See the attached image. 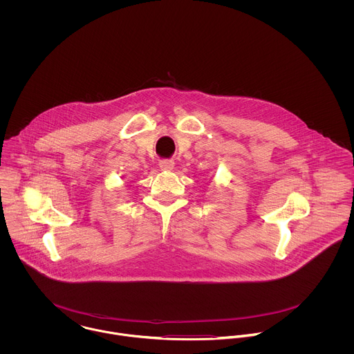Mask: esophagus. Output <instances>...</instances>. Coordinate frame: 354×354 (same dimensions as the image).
Segmentation results:
<instances>
[{"instance_id":"1","label":"esophagus","mask_w":354,"mask_h":354,"mask_svg":"<svg viewBox=\"0 0 354 354\" xmlns=\"http://www.w3.org/2000/svg\"><path fill=\"white\" fill-rule=\"evenodd\" d=\"M159 167H160L162 170L170 171V170L174 169V160H171V159H160V160H159Z\"/></svg>"}]
</instances>
